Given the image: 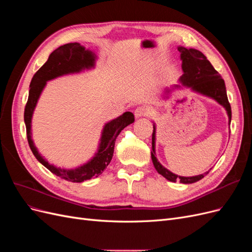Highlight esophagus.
Returning a JSON list of instances; mask_svg holds the SVG:
<instances>
[{
	"label": "esophagus",
	"instance_id": "1",
	"mask_svg": "<svg viewBox=\"0 0 252 252\" xmlns=\"http://www.w3.org/2000/svg\"><path fill=\"white\" fill-rule=\"evenodd\" d=\"M148 112L149 109L147 107H145V106H139V107H136V109L134 110V116L135 118H141L147 116Z\"/></svg>",
	"mask_w": 252,
	"mask_h": 252
}]
</instances>
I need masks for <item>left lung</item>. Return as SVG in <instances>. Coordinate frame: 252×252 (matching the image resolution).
I'll return each instance as SVG.
<instances>
[{
    "label": "left lung",
    "instance_id": "left-lung-1",
    "mask_svg": "<svg viewBox=\"0 0 252 252\" xmlns=\"http://www.w3.org/2000/svg\"><path fill=\"white\" fill-rule=\"evenodd\" d=\"M178 50L181 53L182 69L184 71V73H183V75L180 78V82L183 84V86L191 88L195 93L212 97L213 100H216L219 104L222 105L227 111L230 125L231 107L229 102H228L225 82L222 79V77H220V74L213 68L207 58H206L201 51L193 48L187 49L182 46H180ZM175 87L180 88V85H175L174 88ZM166 93H169V90H167ZM155 143L156 125H154V132H152V163H154L157 171L159 174H162L163 177L168 181H180V183H183V184H191V183H195L202 180L206 174L209 173V171H207L203 174L195 175V177H180V175L172 173L168 169H166L165 167H163L158 161V158L156 157Z\"/></svg>",
    "mask_w": 252,
    "mask_h": 252
}]
</instances>
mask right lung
I'll return each mask as SVG.
<instances>
[{"mask_svg": "<svg viewBox=\"0 0 252 252\" xmlns=\"http://www.w3.org/2000/svg\"><path fill=\"white\" fill-rule=\"evenodd\" d=\"M95 56L93 51L85 49L80 43H68L60 46L50 56L39 70H37L30 82L28 101L25 106L24 121L26 125V133L29 147L32 154L42 165H44L53 174L61 179L73 183H82L91 178L100 175L111 161L114 143L120 132L134 122L132 112H124L119 118L105 124L101 136V143L95 156L89 162L74 169H63L50 165L46 159L39 154L32 139V119L37 100L46 85V82L64 74L77 73L85 69H90L94 66Z\"/></svg>", "mask_w": 252, "mask_h": 252, "instance_id": "obj_1", "label": "right lung"}]
</instances>
